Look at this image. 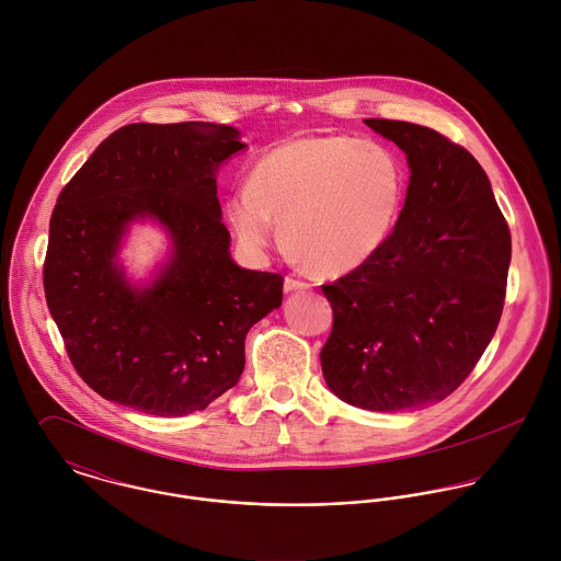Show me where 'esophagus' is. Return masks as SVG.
<instances>
[{"label": "esophagus", "instance_id": "1", "mask_svg": "<svg viewBox=\"0 0 561 561\" xmlns=\"http://www.w3.org/2000/svg\"><path fill=\"white\" fill-rule=\"evenodd\" d=\"M311 285L307 280H300L296 276H285V291H302V289H309Z\"/></svg>", "mask_w": 561, "mask_h": 561}]
</instances>
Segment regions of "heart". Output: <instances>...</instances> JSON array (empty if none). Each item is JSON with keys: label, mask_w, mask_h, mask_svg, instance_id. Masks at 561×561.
I'll return each mask as SVG.
<instances>
[{"label": "heart", "mask_w": 561, "mask_h": 561, "mask_svg": "<svg viewBox=\"0 0 561 561\" xmlns=\"http://www.w3.org/2000/svg\"><path fill=\"white\" fill-rule=\"evenodd\" d=\"M405 198L398 153L352 136L287 140L252 165L248 187L227 201L241 245L261 254L276 236L309 270L341 276L391 238Z\"/></svg>", "instance_id": "1"}]
</instances>
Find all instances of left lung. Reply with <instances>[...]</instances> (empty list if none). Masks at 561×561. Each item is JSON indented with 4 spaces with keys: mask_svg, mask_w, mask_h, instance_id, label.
<instances>
[{
    "mask_svg": "<svg viewBox=\"0 0 561 561\" xmlns=\"http://www.w3.org/2000/svg\"><path fill=\"white\" fill-rule=\"evenodd\" d=\"M365 123L405 153L410 183L380 252L321 285V371L339 400L391 412L445 400L476 369L503 313L512 240L465 147L414 123Z\"/></svg>",
    "mask_w": 561,
    "mask_h": 561,
    "instance_id": "8db88e82",
    "label": "left lung"
}]
</instances>
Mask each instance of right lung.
Wrapping results in <instances>:
<instances>
[{"instance_id": "obj_1", "label": "right lung", "mask_w": 561, "mask_h": 561, "mask_svg": "<svg viewBox=\"0 0 561 561\" xmlns=\"http://www.w3.org/2000/svg\"><path fill=\"white\" fill-rule=\"evenodd\" d=\"M218 123H134L107 136L65 185L43 285L81 380L158 416L205 410L240 380L248 330L283 302V276L229 254L216 170L241 151ZM149 215L173 238L159 280L136 290L113 263L126 225Z\"/></svg>"}]
</instances>
